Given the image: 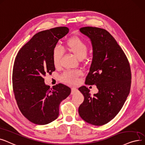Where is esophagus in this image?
<instances>
[{
    "mask_svg": "<svg viewBox=\"0 0 145 145\" xmlns=\"http://www.w3.org/2000/svg\"><path fill=\"white\" fill-rule=\"evenodd\" d=\"M77 91V89L76 88H75V87H72V88H71V94H73L75 92H76Z\"/></svg>",
    "mask_w": 145,
    "mask_h": 145,
    "instance_id": "1",
    "label": "esophagus"
}]
</instances>
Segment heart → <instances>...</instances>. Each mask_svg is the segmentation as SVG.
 <instances>
[{
    "instance_id": "obj_1",
    "label": "heart",
    "mask_w": 145,
    "mask_h": 145,
    "mask_svg": "<svg viewBox=\"0 0 145 145\" xmlns=\"http://www.w3.org/2000/svg\"><path fill=\"white\" fill-rule=\"evenodd\" d=\"M65 50L74 54L79 59H84L88 53V46L84 41L78 37H73L68 39L65 43ZM63 51L59 46L55 47L52 53V59L54 65L57 67L59 65ZM81 75L80 71H69L65 72L61 77V80L68 84L77 83L78 78Z\"/></svg>"
}]
</instances>
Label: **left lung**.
<instances>
[{
    "mask_svg": "<svg viewBox=\"0 0 145 145\" xmlns=\"http://www.w3.org/2000/svg\"><path fill=\"white\" fill-rule=\"evenodd\" d=\"M80 32L91 41L93 57L86 84L97 86L91 95L86 86L78 88L84 100L78 108L81 118L95 126L107 123L119 113L131 86V70L125 52L108 31L96 27H82Z\"/></svg>",
    "mask_w": 145,
    "mask_h": 145,
    "instance_id": "left-lung-1",
    "label": "left lung"
}]
</instances>
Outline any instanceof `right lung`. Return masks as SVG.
Returning <instances> with one entry per match:
<instances>
[{
	"mask_svg": "<svg viewBox=\"0 0 145 145\" xmlns=\"http://www.w3.org/2000/svg\"><path fill=\"white\" fill-rule=\"evenodd\" d=\"M68 32L65 26L40 31L22 47L15 58L12 72L15 98L22 114L37 125L56 120L61 102L71 93L70 87L61 83L50 88L44 78L56 70L52 50Z\"/></svg>",
	"mask_w": 145,
	"mask_h": 145,
	"instance_id": "right-lung-1",
	"label": "right lung"
}]
</instances>
